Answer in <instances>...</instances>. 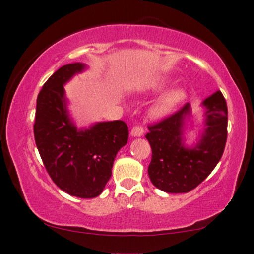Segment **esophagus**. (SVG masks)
<instances>
[{"instance_id": "esophagus-1", "label": "esophagus", "mask_w": 254, "mask_h": 254, "mask_svg": "<svg viewBox=\"0 0 254 254\" xmlns=\"http://www.w3.org/2000/svg\"><path fill=\"white\" fill-rule=\"evenodd\" d=\"M144 133V128L140 126H135L132 127L131 130V135L132 136H142Z\"/></svg>"}]
</instances>
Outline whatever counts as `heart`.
Returning <instances> with one entry per match:
<instances>
[{
  "mask_svg": "<svg viewBox=\"0 0 254 254\" xmlns=\"http://www.w3.org/2000/svg\"><path fill=\"white\" fill-rule=\"evenodd\" d=\"M165 86H166V83L165 81H162L160 84L152 86V89L153 91H160V89L165 87ZM185 96H186V93H185L183 88H175L165 93L152 105L151 110H150L151 117L156 119H161V118L167 117V115H168L170 112L184 100Z\"/></svg>",
  "mask_w": 254,
  "mask_h": 254,
  "instance_id": "obj_1",
  "label": "heart"
}]
</instances>
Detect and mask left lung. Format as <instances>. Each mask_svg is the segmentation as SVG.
Masks as SVG:
<instances>
[{"label": "left lung", "instance_id": "obj_1", "mask_svg": "<svg viewBox=\"0 0 254 254\" xmlns=\"http://www.w3.org/2000/svg\"><path fill=\"white\" fill-rule=\"evenodd\" d=\"M205 130L195 147L184 144V127L190 105L149 126L147 137L152 150L148 174L151 183L166 192H188L207 178L221 160L227 137V105L218 91L203 102Z\"/></svg>", "mask_w": 254, "mask_h": 254}]
</instances>
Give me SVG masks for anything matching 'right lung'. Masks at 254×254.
<instances>
[{"label":"right lung","instance_id":"1","mask_svg":"<svg viewBox=\"0 0 254 254\" xmlns=\"http://www.w3.org/2000/svg\"><path fill=\"white\" fill-rule=\"evenodd\" d=\"M85 68L80 63L68 64L49 77L37 98L33 132L53 182L71 196L94 198L111 178L117 153L127 142L128 128L117 120L77 130L68 114L64 85Z\"/></svg>","mask_w":254,"mask_h":254}]
</instances>
